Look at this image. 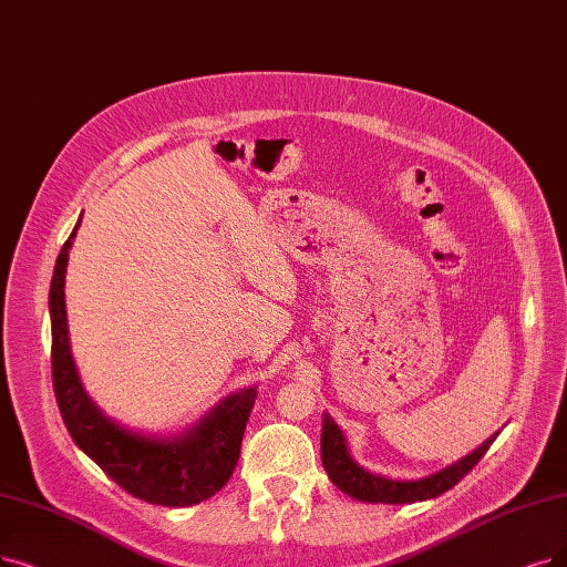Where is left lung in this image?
<instances>
[{
    "label": "left lung",
    "instance_id": "obj_1",
    "mask_svg": "<svg viewBox=\"0 0 567 567\" xmlns=\"http://www.w3.org/2000/svg\"><path fill=\"white\" fill-rule=\"evenodd\" d=\"M501 435V430L493 437H488L480 449H474L472 454L461 458L458 463L449 465L430 477L414 480V482H402V480H389L374 474L365 467H360L347 446V437L342 430L330 419V414H323V430H321V461L328 472L330 482L353 501L360 503H386V505H412L421 501H430V497H437L444 491L454 488L465 474L482 461V456L493 444V440Z\"/></svg>",
    "mask_w": 567,
    "mask_h": 567
}]
</instances>
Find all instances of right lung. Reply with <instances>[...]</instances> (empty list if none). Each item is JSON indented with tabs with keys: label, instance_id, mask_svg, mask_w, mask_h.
Masks as SVG:
<instances>
[{
	"label": "right lung",
	"instance_id": "obj_1",
	"mask_svg": "<svg viewBox=\"0 0 567 567\" xmlns=\"http://www.w3.org/2000/svg\"><path fill=\"white\" fill-rule=\"evenodd\" d=\"M79 225L81 218L55 260L49 292L53 391L62 421L83 454L140 501L163 507L209 501L233 477L258 389H241L220 400L199 423L176 437H148L109 419L83 389L66 330L64 271Z\"/></svg>",
	"mask_w": 567,
	"mask_h": 567
}]
</instances>
